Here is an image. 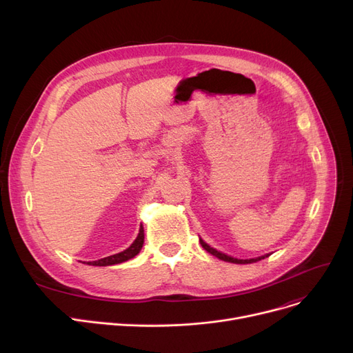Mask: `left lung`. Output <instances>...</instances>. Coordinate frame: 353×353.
<instances>
[{
    "label": "left lung",
    "mask_w": 353,
    "mask_h": 353,
    "mask_svg": "<svg viewBox=\"0 0 353 353\" xmlns=\"http://www.w3.org/2000/svg\"><path fill=\"white\" fill-rule=\"evenodd\" d=\"M200 245L203 246V249L208 250L210 254H213V256H216L217 259H220V261L230 262V263H236V265H248V263H254V262H259V261H262V259H265V257H269V256H270V253H266V254H263V256L253 257V259H237V257L229 256V254H226V253H223V252H220V250H216L214 248L209 246V245H208V243L205 242V240H203L201 237H200Z\"/></svg>",
    "instance_id": "1"
}]
</instances>
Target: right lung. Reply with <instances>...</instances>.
<instances>
[{"label":"right lung","instance_id":"1","mask_svg":"<svg viewBox=\"0 0 353 353\" xmlns=\"http://www.w3.org/2000/svg\"><path fill=\"white\" fill-rule=\"evenodd\" d=\"M143 243H144V229H143V226H140V230H139V234H137L136 240L125 250H123L120 253H116V254L107 256V257H103V259H99V261H94V262H83V263H85L88 266H113V265H119V263L127 262V261H130V259H133L134 256H137L140 253L141 248H143Z\"/></svg>","mask_w":353,"mask_h":353}]
</instances>
